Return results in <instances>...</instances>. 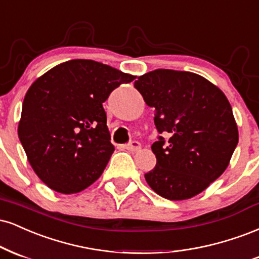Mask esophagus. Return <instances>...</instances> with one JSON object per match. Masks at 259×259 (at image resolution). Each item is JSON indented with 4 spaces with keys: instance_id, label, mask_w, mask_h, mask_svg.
I'll list each match as a JSON object with an SVG mask.
<instances>
[{
    "instance_id": "obj_1",
    "label": "esophagus",
    "mask_w": 259,
    "mask_h": 259,
    "mask_svg": "<svg viewBox=\"0 0 259 259\" xmlns=\"http://www.w3.org/2000/svg\"><path fill=\"white\" fill-rule=\"evenodd\" d=\"M141 144H139L138 142H131L130 144H127V145H124V149H127V150H130V151H138V150H141Z\"/></svg>"
}]
</instances>
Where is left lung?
<instances>
[{
	"mask_svg": "<svg viewBox=\"0 0 259 259\" xmlns=\"http://www.w3.org/2000/svg\"><path fill=\"white\" fill-rule=\"evenodd\" d=\"M135 87L155 108L160 137L153 144L156 166L145 175L155 193L181 201L196 196L227 169L239 142L229 100L207 78L189 71L156 69Z\"/></svg>",
	"mask_w": 259,
	"mask_h": 259,
	"instance_id": "left-lung-1",
	"label": "left lung"
}]
</instances>
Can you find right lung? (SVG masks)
I'll use <instances>...</instances> for the list:
<instances>
[{
	"label": "right lung",
	"instance_id": "obj_1",
	"mask_svg": "<svg viewBox=\"0 0 259 259\" xmlns=\"http://www.w3.org/2000/svg\"><path fill=\"white\" fill-rule=\"evenodd\" d=\"M136 77L94 60L72 59L30 86L18 136L33 172L48 188L80 193L102 176L115 150L103 103Z\"/></svg>",
	"mask_w": 259,
	"mask_h": 259
}]
</instances>
